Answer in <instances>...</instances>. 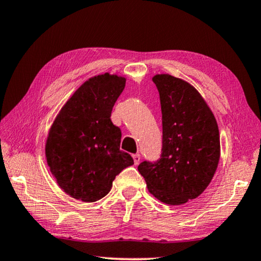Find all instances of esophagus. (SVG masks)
I'll return each instance as SVG.
<instances>
[{
  "label": "esophagus",
  "mask_w": 261,
  "mask_h": 261,
  "mask_svg": "<svg viewBox=\"0 0 261 261\" xmlns=\"http://www.w3.org/2000/svg\"><path fill=\"white\" fill-rule=\"evenodd\" d=\"M132 158H134V161H135V165H138V163L140 162V154H134V155H132Z\"/></svg>",
  "instance_id": "esophagus-1"
}]
</instances>
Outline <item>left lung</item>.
<instances>
[{"mask_svg":"<svg viewBox=\"0 0 261 261\" xmlns=\"http://www.w3.org/2000/svg\"><path fill=\"white\" fill-rule=\"evenodd\" d=\"M162 113V148L156 161L138 166L148 191L168 205H182L208 187L220 159L213 113L196 88L170 74H156Z\"/></svg>","mask_w":261,"mask_h":261,"instance_id":"obj_1","label":"left lung"}]
</instances>
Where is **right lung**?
<instances>
[{"label": "right lung", "instance_id": "right-lung-1", "mask_svg": "<svg viewBox=\"0 0 261 261\" xmlns=\"http://www.w3.org/2000/svg\"><path fill=\"white\" fill-rule=\"evenodd\" d=\"M125 87V78L100 74L88 79L62 107L50 127L46 158L57 183L74 199L103 198L113 180L134 165L120 149L121 129L110 115Z\"/></svg>", "mask_w": 261, "mask_h": 261}]
</instances>
